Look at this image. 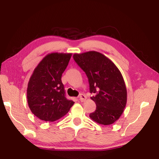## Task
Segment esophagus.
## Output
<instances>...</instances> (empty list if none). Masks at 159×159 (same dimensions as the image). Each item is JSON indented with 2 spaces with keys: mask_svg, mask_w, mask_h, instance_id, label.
Wrapping results in <instances>:
<instances>
[{
  "mask_svg": "<svg viewBox=\"0 0 159 159\" xmlns=\"http://www.w3.org/2000/svg\"><path fill=\"white\" fill-rule=\"evenodd\" d=\"M87 99V96L85 95H84V94H80L79 96V100L81 101V102H84V101H85Z\"/></svg>",
  "mask_w": 159,
  "mask_h": 159,
  "instance_id": "34e87169",
  "label": "esophagus"
}]
</instances>
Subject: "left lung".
Returning <instances> with one entry per match:
<instances>
[{"instance_id":"8db88e82","label":"left lung","mask_w":159,"mask_h":159,"mask_svg":"<svg viewBox=\"0 0 159 159\" xmlns=\"http://www.w3.org/2000/svg\"><path fill=\"white\" fill-rule=\"evenodd\" d=\"M73 58L88 78L91 99L96 109L89 117L102 125L119 119L126 104L127 92L120 71L111 61L96 51L74 54Z\"/></svg>"}]
</instances>
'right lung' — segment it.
I'll use <instances>...</instances> for the list:
<instances>
[{"label": "right lung", "instance_id": "add662e5", "mask_svg": "<svg viewBox=\"0 0 159 159\" xmlns=\"http://www.w3.org/2000/svg\"><path fill=\"white\" fill-rule=\"evenodd\" d=\"M72 57L70 53L47 55L35 67L27 87L31 112L39 119L54 121L70 111L74 102L66 97L61 76Z\"/></svg>", "mask_w": 159, "mask_h": 159}]
</instances>
